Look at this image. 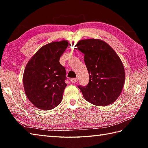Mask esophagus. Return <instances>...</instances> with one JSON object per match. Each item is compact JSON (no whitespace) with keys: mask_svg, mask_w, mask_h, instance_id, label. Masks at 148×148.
Masks as SVG:
<instances>
[{"mask_svg":"<svg viewBox=\"0 0 148 148\" xmlns=\"http://www.w3.org/2000/svg\"><path fill=\"white\" fill-rule=\"evenodd\" d=\"M77 81V78H71V82L72 83H76Z\"/></svg>","mask_w":148,"mask_h":148,"instance_id":"34e87169","label":"esophagus"}]
</instances>
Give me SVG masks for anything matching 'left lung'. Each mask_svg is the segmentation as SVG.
Segmentation results:
<instances>
[{
    "label": "left lung",
    "mask_w": 148,
    "mask_h": 148,
    "mask_svg": "<svg viewBox=\"0 0 148 148\" xmlns=\"http://www.w3.org/2000/svg\"><path fill=\"white\" fill-rule=\"evenodd\" d=\"M76 46L84 54L89 74L87 86H78L84 99L95 106L116 101L123 88L125 72L121 59L109 44L100 39H85Z\"/></svg>",
    "instance_id": "obj_1"
}]
</instances>
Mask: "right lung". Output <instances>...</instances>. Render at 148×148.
Returning a JSON list of instances; mask_svg holds the SVG:
<instances>
[{"label":"right lung","mask_w":148,"mask_h":148,"mask_svg":"<svg viewBox=\"0 0 148 148\" xmlns=\"http://www.w3.org/2000/svg\"><path fill=\"white\" fill-rule=\"evenodd\" d=\"M69 42H53L44 45L27 62L23 80L25 92L31 103L43 110H49L61 103L66 71L59 59Z\"/></svg>","instance_id":"1"}]
</instances>
